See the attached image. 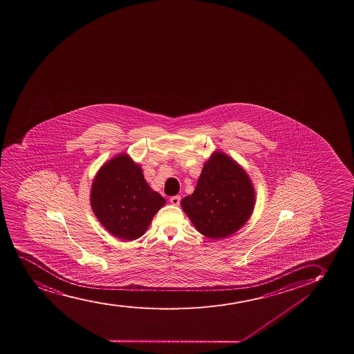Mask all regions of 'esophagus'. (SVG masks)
<instances>
[{
  "label": "esophagus",
  "mask_w": 354,
  "mask_h": 354,
  "mask_svg": "<svg viewBox=\"0 0 354 354\" xmlns=\"http://www.w3.org/2000/svg\"><path fill=\"white\" fill-rule=\"evenodd\" d=\"M171 205H178L180 203V196H172L170 198Z\"/></svg>",
  "instance_id": "obj_1"
}]
</instances>
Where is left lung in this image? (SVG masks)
Wrapping results in <instances>:
<instances>
[{
    "label": "left lung",
    "instance_id": "left-lung-1",
    "mask_svg": "<svg viewBox=\"0 0 354 354\" xmlns=\"http://www.w3.org/2000/svg\"><path fill=\"white\" fill-rule=\"evenodd\" d=\"M256 202L251 179L243 167L223 152H214L205 162L195 192L180 205L201 234L227 238L248 221Z\"/></svg>",
    "mask_w": 354,
    "mask_h": 354
}]
</instances>
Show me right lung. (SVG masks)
<instances>
[{"instance_id":"1","label":"right lung","mask_w":354,"mask_h":354,"mask_svg":"<svg viewBox=\"0 0 354 354\" xmlns=\"http://www.w3.org/2000/svg\"><path fill=\"white\" fill-rule=\"evenodd\" d=\"M90 202L102 226L128 241L145 234L154 215L167 203L149 187L141 167L126 153L116 156L98 170Z\"/></svg>"}]
</instances>
